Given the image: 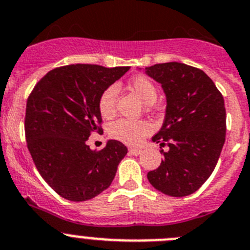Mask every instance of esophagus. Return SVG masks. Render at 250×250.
<instances>
[{"mask_svg": "<svg viewBox=\"0 0 250 250\" xmlns=\"http://www.w3.org/2000/svg\"><path fill=\"white\" fill-rule=\"evenodd\" d=\"M142 153V148H129V154L133 156H139Z\"/></svg>", "mask_w": 250, "mask_h": 250, "instance_id": "esophagus-1", "label": "esophagus"}]
</instances>
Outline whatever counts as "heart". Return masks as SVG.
Returning <instances> with one entry per match:
<instances>
[{
	"label": "heart",
	"mask_w": 250,
	"mask_h": 250,
	"mask_svg": "<svg viewBox=\"0 0 250 250\" xmlns=\"http://www.w3.org/2000/svg\"><path fill=\"white\" fill-rule=\"evenodd\" d=\"M129 87L145 103H153L157 98V89L152 81L145 76H136L130 80ZM118 87L111 84L101 93L98 108L103 117H111L116 108V97ZM152 132V125L147 121L118 120L109 125V134L125 145L138 146L145 137Z\"/></svg>",
	"instance_id": "1"
}]
</instances>
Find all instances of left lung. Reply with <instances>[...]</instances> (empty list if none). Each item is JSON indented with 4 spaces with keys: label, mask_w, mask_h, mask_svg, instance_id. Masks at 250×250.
Returning a JSON list of instances; mask_svg holds the SVG:
<instances>
[{
    "label": "left lung",
    "mask_w": 250,
    "mask_h": 250,
    "mask_svg": "<svg viewBox=\"0 0 250 250\" xmlns=\"http://www.w3.org/2000/svg\"><path fill=\"white\" fill-rule=\"evenodd\" d=\"M142 69V68H138ZM166 94L163 125L152 141L164 158L147 178L157 190L170 197H186L210 177L226 142L223 96L202 69L179 62L146 67Z\"/></svg>",
    "instance_id": "left-lung-1"
}]
</instances>
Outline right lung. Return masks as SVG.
Segmentation results:
<instances>
[{
	"instance_id": "add662e5",
	"label": "right lung",
	"mask_w": 250,
	"mask_h": 250,
	"mask_svg": "<svg viewBox=\"0 0 250 250\" xmlns=\"http://www.w3.org/2000/svg\"><path fill=\"white\" fill-rule=\"evenodd\" d=\"M129 67L69 64L49 71L27 101V147L42 178L72 202L88 201L111 186L128 149L109 139L100 152L87 145L102 132L98 100Z\"/></svg>"
}]
</instances>
